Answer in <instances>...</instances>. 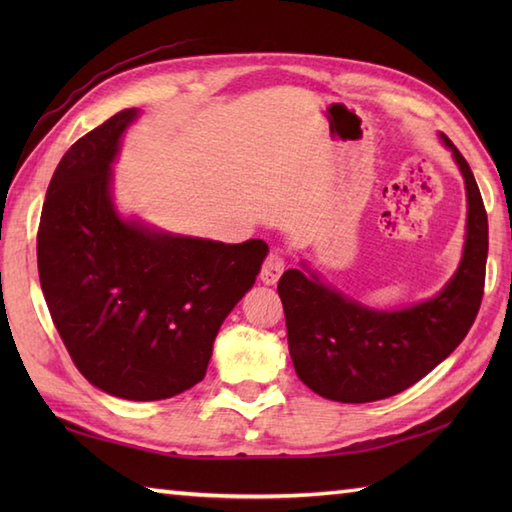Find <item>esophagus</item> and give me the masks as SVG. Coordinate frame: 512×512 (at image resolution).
I'll return each mask as SVG.
<instances>
[{
    "label": "esophagus",
    "mask_w": 512,
    "mask_h": 512,
    "mask_svg": "<svg viewBox=\"0 0 512 512\" xmlns=\"http://www.w3.org/2000/svg\"><path fill=\"white\" fill-rule=\"evenodd\" d=\"M284 268H286L284 255H281L279 250H270L268 257L264 259L262 270H259V279H262L266 286H273L279 281L281 273H284Z\"/></svg>",
    "instance_id": "esophagus-1"
}]
</instances>
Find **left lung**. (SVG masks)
I'll return each mask as SVG.
<instances>
[{"label":"left lung","mask_w":512,"mask_h":512,"mask_svg":"<svg viewBox=\"0 0 512 512\" xmlns=\"http://www.w3.org/2000/svg\"><path fill=\"white\" fill-rule=\"evenodd\" d=\"M466 184V244L458 273L438 297L396 312L369 310L317 277L290 268L277 292L297 376L314 394L339 402H374L416 385L442 363L480 310L488 255V220L469 162L447 136Z\"/></svg>","instance_id":"1"}]
</instances>
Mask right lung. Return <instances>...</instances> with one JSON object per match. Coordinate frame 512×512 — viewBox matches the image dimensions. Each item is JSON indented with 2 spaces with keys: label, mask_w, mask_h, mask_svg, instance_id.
<instances>
[{
  "label": "right lung",
  "mask_w": 512,
  "mask_h": 512,
  "mask_svg": "<svg viewBox=\"0 0 512 512\" xmlns=\"http://www.w3.org/2000/svg\"><path fill=\"white\" fill-rule=\"evenodd\" d=\"M136 114H114L65 151L43 202L37 266L76 369L116 398L162 400L204 378L268 244L176 237L118 217L110 165Z\"/></svg>",
  "instance_id": "add662e5"
}]
</instances>
